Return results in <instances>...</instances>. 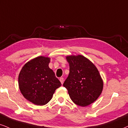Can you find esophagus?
<instances>
[{"label":"esophagus","mask_w":128,"mask_h":128,"mask_svg":"<svg viewBox=\"0 0 128 128\" xmlns=\"http://www.w3.org/2000/svg\"><path fill=\"white\" fill-rule=\"evenodd\" d=\"M59 80H60V82H61L62 84H63V83H64V78H63V77H61V78H60Z\"/></svg>","instance_id":"esophagus-1"}]
</instances>
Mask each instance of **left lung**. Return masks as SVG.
I'll use <instances>...</instances> for the list:
<instances>
[{"mask_svg": "<svg viewBox=\"0 0 128 128\" xmlns=\"http://www.w3.org/2000/svg\"><path fill=\"white\" fill-rule=\"evenodd\" d=\"M69 74L63 86L68 91L74 103L85 107L94 102L100 96L103 82L97 68L82 55L66 57Z\"/></svg>", "mask_w": 128, "mask_h": 128, "instance_id": "8db88e82", "label": "left lung"}]
</instances>
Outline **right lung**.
I'll list each match as a JSON object with an SVG mask.
<instances>
[{
    "instance_id": "add662e5",
    "label": "right lung",
    "mask_w": 128,
    "mask_h": 128,
    "mask_svg": "<svg viewBox=\"0 0 128 128\" xmlns=\"http://www.w3.org/2000/svg\"><path fill=\"white\" fill-rule=\"evenodd\" d=\"M50 59L39 56L28 62L20 70L19 87L24 97L34 104L45 105L57 88L62 86L48 67Z\"/></svg>"
}]
</instances>
